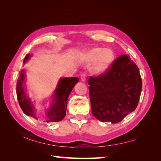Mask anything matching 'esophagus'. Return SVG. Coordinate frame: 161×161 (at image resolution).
<instances>
[{"instance_id":"34e87169","label":"esophagus","mask_w":161,"mask_h":161,"mask_svg":"<svg viewBox=\"0 0 161 161\" xmlns=\"http://www.w3.org/2000/svg\"><path fill=\"white\" fill-rule=\"evenodd\" d=\"M80 80L82 82L85 81V80H86V74H85V73H82V74L80 75Z\"/></svg>"}]
</instances>
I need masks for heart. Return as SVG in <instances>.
Returning <instances> with one entry per match:
<instances>
[{"label":"heart","instance_id":"1","mask_svg":"<svg viewBox=\"0 0 161 161\" xmlns=\"http://www.w3.org/2000/svg\"><path fill=\"white\" fill-rule=\"evenodd\" d=\"M87 63H92L91 71L95 75L103 74L108 70L115 60V53L111 49L97 47L92 48L85 54Z\"/></svg>","mask_w":161,"mask_h":161}]
</instances>
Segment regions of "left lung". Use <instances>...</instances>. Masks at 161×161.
<instances>
[{"label":"left lung","mask_w":161,"mask_h":161,"mask_svg":"<svg viewBox=\"0 0 161 161\" xmlns=\"http://www.w3.org/2000/svg\"><path fill=\"white\" fill-rule=\"evenodd\" d=\"M91 112L102 122L118 123L137 107L142 88L138 67L121 55L103 74L88 80Z\"/></svg>","instance_id":"obj_1"}]
</instances>
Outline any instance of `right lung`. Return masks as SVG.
<instances>
[{
    "label": "right lung",
    "mask_w": 161,
    "mask_h": 161,
    "mask_svg": "<svg viewBox=\"0 0 161 161\" xmlns=\"http://www.w3.org/2000/svg\"><path fill=\"white\" fill-rule=\"evenodd\" d=\"M30 54H27L23 62L25 63L30 58ZM25 72L22 70L19 72L17 82V95L19 104L24 114L32 118H36L34 113V108L30 99L28 98L24 88ZM79 81L76 77L64 78L58 82L54 92L53 103L47 111L46 122H57L64 119L66 115L67 101L73 87Z\"/></svg>",
    "instance_id": "right-lung-1"
}]
</instances>
